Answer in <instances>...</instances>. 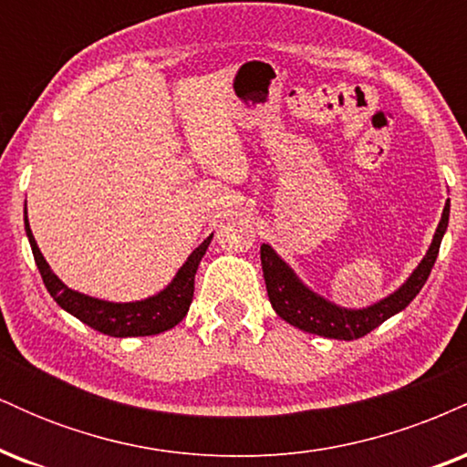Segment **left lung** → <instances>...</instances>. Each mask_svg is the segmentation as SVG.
<instances>
[{
    "mask_svg": "<svg viewBox=\"0 0 467 467\" xmlns=\"http://www.w3.org/2000/svg\"><path fill=\"white\" fill-rule=\"evenodd\" d=\"M448 217L450 203L443 208L441 222H439L431 248H428L426 256L417 265V270L412 272L409 281L398 292L390 294L389 298L367 309H342L336 307L334 303L325 301V298L316 296L312 289L305 287L296 275L278 259L276 252L264 244L261 245V265H264L265 287L272 307L283 320L307 331V334L336 337V340H356V337L367 336L368 331L382 325L390 316L401 312L420 294L437 261L439 245H441L443 233L448 228Z\"/></svg>",
    "mask_w": 467,
    "mask_h": 467,
    "instance_id": "8db88e82",
    "label": "left lung"
}]
</instances>
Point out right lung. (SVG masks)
Masks as SVG:
<instances>
[{"mask_svg":"<svg viewBox=\"0 0 467 467\" xmlns=\"http://www.w3.org/2000/svg\"><path fill=\"white\" fill-rule=\"evenodd\" d=\"M26 234H28L32 254H35V264L39 267L41 278H44L50 296L55 298L66 312L77 316L80 323L89 325L92 329L100 331V334L114 337L153 336L178 325L186 316V312H189L192 292H195L197 265H200L202 256L206 254L208 244H211L213 239L211 234L208 239H203L200 248L192 250V254L186 259V264L180 267L173 283H171L164 292H160L158 296H151L147 298V301L138 303H107L74 292V289H69L67 285H63V283L58 281V276L50 270V265L46 264L39 245H36L35 237H32L28 217H26Z\"/></svg>","mask_w":467,"mask_h":467,"instance_id":"1","label":"right lung"}]
</instances>
